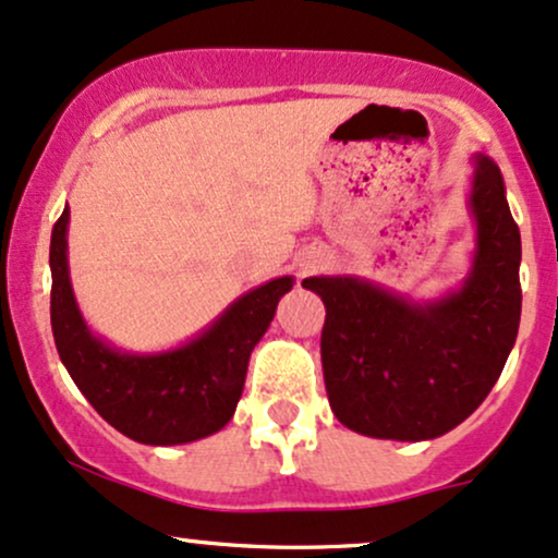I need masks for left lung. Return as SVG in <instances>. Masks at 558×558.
Masks as SVG:
<instances>
[{
	"label": "left lung",
	"instance_id": "obj_1",
	"mask_svg": "<svg viewBox=\"0 0 558 558\" xmlns=\"http://www.w3.org/2000/svg\"><path fill=\"white\" fill-rule=\"evenodd\" d=\"M472 270L438 301L390 293L360 278H306L325 304L323 375L330 409L349 430L430 440L464 422L496 386L522 312L520 228L493 159L475 157Z\"/></svg>",
	"mask_w": 558,
	"mask_h": 558
}]
</instances>
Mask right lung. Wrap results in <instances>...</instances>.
<instances>
[{"label":"right lung","mask_w":558,"mask_h":558,"mask_svg":"<svg viewBox=\"0 0 558 558\" xmlns=\"http://www.w3.org/2000/svg\"><path fill=\"white\" fill-rule=\"evenodd\" d=\"M70 209L52 228V332L60 360L88 403L114 430L149 446L207 438L228 425L246 380L248 356L275 317L293 278L243 293L181 349L125 354L96 338L83 323L68 275Z\"/></svg>","instance_id":"obj_1"}]
</instances>
